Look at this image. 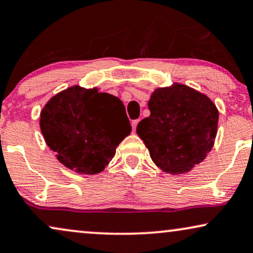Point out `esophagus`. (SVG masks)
Here are the masks:
<instances>
[{"instance_id": "1", "label": "esophagus", "mask_w": 253, "mask_h": 253, "mask_svg": "<svg viewBox=\"0 0 253 253\" xmlns=\"http://www.w3.org/2000/svg\"><path fill=\"white\" fill-rule=\"evenodd\" d=\"M139 121H140L139 119H135V120L132 121V128H133V130H135L137 124H139Z\"/></svg>"}]
</instances>
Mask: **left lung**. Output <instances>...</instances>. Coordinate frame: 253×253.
Wrapping results in <instances>:
<instances>
[{"label": "left lung", "mask_w": 253, "mask_h": 253, "mask_svg": "<svg viewBox=\"0 0 253 253\" xmlns=\"http://www.w3.org/2000/svg\"><path fill=\"white\" fill-rule=\"evenodd\" d=\"M148 106L150 116L137 124L136 133L151 160L164 172H188L205 160L216 136L218 112L203 93L183 84L158 87Z\"/></svg>", "instance_id": "obj_1"}]
</instances>
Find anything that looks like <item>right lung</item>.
Masks as SVG:
<instances>
[{"label": "right lung", "mask_w": 253, "mask_h": 253, "mask_svg": "<svg viewBox=\"0 0 253 253\" xmlns=\"http://www.w3.org/2000/svg\"><path fill=\"white\" fill-rule=\"evenodd\" d=\"M40 128L63 166L86 174L102 172L132 130L118 97L79 85L49 99L40 113Z\"/></svg>", "instance_id": "right-lung-1"}]
</instances>
